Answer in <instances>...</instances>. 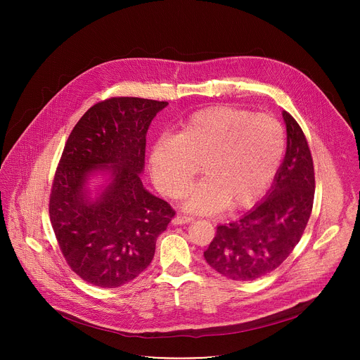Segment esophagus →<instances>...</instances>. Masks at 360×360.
<instances>
[{"mask_svg": "<svg viewBox=\"0 0 360 360\" xmlns=\"http://www.w3.org/2000/svg\"><path fill=\"white\" fill-rule=\"evenodd\" d=\"M192 221H193V218H191V217L178 215V217H175V218H174L172 224H174V225H185V224H189V222H192Z\"/></svg>", "mask_w": 360, "mask_h": 360, "instance_id": "esophagus-1", "label": "esophagus"}]
</instances>
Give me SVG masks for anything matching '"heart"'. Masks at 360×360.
Returning a JSON list of instances; mask_svg holds the SVG:
<instances>
[{
	"label": "heart",
	"instance_id": "b5f03b06",
	"mask_svg": "<svg viewBox=\"0 0 360 360\" xmlns=\"http://www.w3.org/2000/svg\"><path fill=\"white\" fill-rule=\"evenodd\" d=\"M285 153V131L272 115L232 107L193 112L175 135H161L149 153V171L158 189L179 198L196 174L184 199L195 214H215L226 205L243 210L258 200L272 184Z\"/></svg>",
	"mask_w": 360,
	"mask_h": 360
}]
</instances>
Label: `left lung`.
Masks as SVG:
<instances>
[{
  "label": "left lung",
  "instance_id": "8db88e82",
  "mask_svg": "<svg viewBox=\"0 0 360 360\" xmlns=\"http://www.w3.org/2000/svg\"><path fill=\"white\" fill-rule=\"evenodd\" d=\"M286 153L264 200L238 221L217 228L205 261L232 281H255L275 271L300 240L315 196V171L303 131L286 111Z\"/></svg>",
  "mask_w": 360,
  "mask_h": 360
}]
</instances>
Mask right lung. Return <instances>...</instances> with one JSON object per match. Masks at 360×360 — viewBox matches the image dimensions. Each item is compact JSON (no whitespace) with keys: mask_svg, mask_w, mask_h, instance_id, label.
I'll use <instances>...</instances> for the list:
<instances>
[{"mask_svg":"<svg viewBox=\"0 0 360 360\" xmlns=\"http://www.w3.org/2000/svg\"><path fill=\"white\" fill-rule=\"evenodd\" d=\"M165 101L110 98L91 107L65 143L49 196V218L70 268L85 282L118 288L143 272L175 215L149 193L146 132ZM107 176L92 197L89 181Z\"/></svg>","mask_w":360,"mask_h":360,"instance_id":"obj_1","label":"right lung"}]
</instances>
